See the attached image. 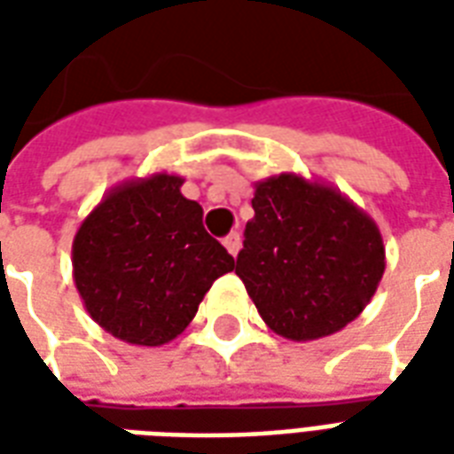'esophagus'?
Segmentation results:
<instances>
[{"label":"esophagus","instance_id":"1","mask_svg":"<svg viewBox=\"0 0 454 454\" xmlns=\"http://www.w3.org/2000/svg\"><path fill=\"white\" fill-rule=\"evenodd\" d=\"M223 246H226V250L231 255L236 257L238 250H240V233H238V231H231V233L223 238Z\"/></svg>","mask_w":454,"mask_h":454}]
</instances>
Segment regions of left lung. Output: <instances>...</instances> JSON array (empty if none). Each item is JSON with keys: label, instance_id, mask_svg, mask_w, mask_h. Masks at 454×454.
I'll return each instance as SVG.
<instances>
[{"label": "left lung", "instance_id": "obj_1", "mask_svg": "<svg viewBox=\"0 0 454 454\" xmlns=\"http://www.w3.org/2000/svg\"><path fill=\"white\" fill-rule=\"evenodd\" d=\"M236 275L277 335L306 342L342 331L370 304L387 267L370 214L340 189L294 172L255 182Z\"/></svg>", "mask_w": 454, "mask_h": 454}]
</instances>
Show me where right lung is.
I'll return each mask as SVG.
<instances>
[{"instance_id":"1","label":"right lung","mask_w":454,"mask_h":454,"mask_svg":"<svg viewBox=\"0 0 454 454\" xmlns=\"http://www.w3.org/2000/svg\"><path fill=\"white\" fill-rule=\"evenodd\" d=\"M179 175L155 172L109 189L73 240V277L87 314L130 345L175 340L236 260L182 197Z\"/></svg>"}]
</instances>
